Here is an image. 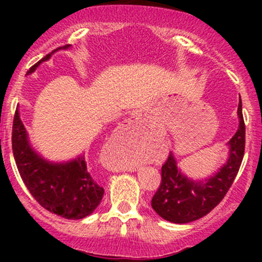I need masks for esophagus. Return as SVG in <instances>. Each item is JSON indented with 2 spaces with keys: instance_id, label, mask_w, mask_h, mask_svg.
I'll use <instances>...</instances> for the list:
<instances>
[{
  "instance_id": "obj_1",
  "label": "esophagus",
  "mask_w": 262,
  "mask_h": 262,
  "mask_svg": "<svg viewBox=\"0 0 262 262\" xmlns=\"http://www.w3.org/2000/svg\"><path fill=\"white\" fill-rule=\"evenodd\" d=\"M138 116H134V119H133V120H132V121H134V120H138ZM129 171H136V167H130V168H129Z\"/></svg>"
}]
</instances>
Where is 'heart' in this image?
Listing matches in <instances>:
<instances>
[{"label": "heart", "instance_id": "b5f03b06", "mask_svg": "<svg viewBox=\"0 0 262 262\" xmlns=\"http://www.w3.org/2000/svg\"><path fill=\"white\" fill-rule=\"evenodd\" d=\"M124 147H125V150H124L125 156H124V160L120 163V166H123V167H130V166L137 165V163L143 162L148 158L147 150L139 144L138 137H133V138L128 139ZM126 147L128 148V150L126 149Z\"/></svg>", "mask_w": 262, "mask_h": 262}]
</instances>
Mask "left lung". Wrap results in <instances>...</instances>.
<instances>
[{
	"label": "left lung",
	"mask_w": 262,
	"mask_h": 262,
	"mask_svg": "<svg viewBox=\"0 0 262 262\" xmlns=\"http://www.w3.org/2000/svg\"><path fill=\"white\" fill-rule=\"evenodd\" d=\"M238 129L228 142L227 162L205 180H191L181 172L172 152L162 166V180L152 198V208L171 223H190L213 210L233 184L245 153V121L239 97Z\"/></svg>",
	"instance_id": "1"
}]
</instances>
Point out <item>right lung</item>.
Here are the masks:
<instances>
[{
	"label": "right lung",
	"instance_id": "add662e5",
	"mask_svg": "<svg viewBox=\"0 0 262 262\" xmlns=\"http://www.w3.org/2000/svg\"><path fill=\"white\" fill-rule=\"evenodd\" d=\"M53 50L29 70L33 73L57 50ZM12 152L24 184L43 208L66 219H82L90 215L101 202L104 187L89 172L84 153L66 162H52L41 157L29 141L28 132L16 107L12 125Z\"/></svg>",
	"mask_w": 262,
	"mask_h": 262
}]
</instances>
